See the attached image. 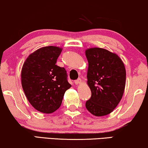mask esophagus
<instances>
[{"label":"esophagus","instance_id":"esophagus-1","mask_svg":"<svg viewBox=\"0 0 148 148\" xmlns=\"http://www.w3.org/2000/svg\"><path fill=\"white\" fill-rule=\"evenodd\" d=\"M81 83H82V79H81L80 78H79L78 79H77V80L75 81V84L76 85H79V84H80Z\"/></svg>","mask_w":148,"mask_h":148}]
</instances>
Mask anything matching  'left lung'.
Segmentation results:
<instances>
[{
  "label": "left lung",
  "instance_id": "obj_1",
  "mask_svg": "<svg viewBox=\"0 0 148 148\" xmlns=\"http://www.w3.org/2000/svg\"><path fill=\"white\" fill-rule=\"evenodd\" d=\"M85 53L88 61L87 84L92 92L86 107L94 116H106L114 110L123 96L124 63L116 54L104 48H88Z\"/></svg>",
  "mask_w": 148,
  "mask_h": 148
}]
</instances>
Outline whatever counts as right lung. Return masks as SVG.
Returning <instances> with one entry per match:
<instances>
[{
  "mask_svg": "<svg viewBox=\"0 0 148 148\" xmlns=\"http://www.w3.org/2000/svg\"><path fill=\"white\" fill-rule=\"evenodd\" d=\"M62 48L45 46L28 56L21 69V85L36 110L50 114L59 108L64 93L71 86L64 68L56 65Z\"/></svg>",
  "mask_w": 148,
  "mask_h": 148,
  "instance_id": "obj_1",
  "label": "right lung"
}]
</instances>
